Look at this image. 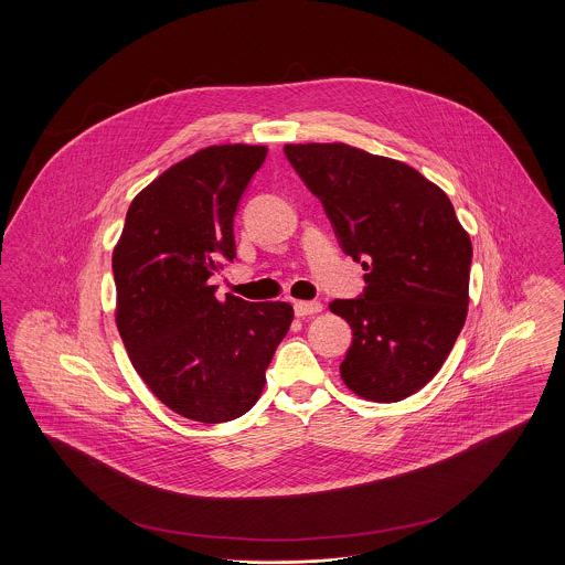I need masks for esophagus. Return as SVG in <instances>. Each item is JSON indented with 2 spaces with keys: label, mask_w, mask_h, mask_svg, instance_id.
<instances>
[{
  "label": "esophagus",
  "mask_w": 565,
  "mask_h": 565,
  "mask_svg": "<svg viewBox=\"0 0 565 565\" xmlns=\"http://www.w3.org/2000/svg\"><path fill=\"white\" fill-rule=\"evenodd\" d=\"M323 305L322 302H296L294 305V311H296V316L298 318H307V316H318V313H322Z\"/></svg>",
  "instance_id": "obj_1"
}]
</instances>
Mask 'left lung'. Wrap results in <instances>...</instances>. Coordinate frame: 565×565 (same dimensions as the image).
<instances>
[{
  "mask_svg": "<svg viewBox=\"0 0 565 565\" xmlns=\"http://www.w3.org/2000/svg\"><path fill=\"white\" fill-rule=\"evenodd\" d=\"M285 154L365 269L359 298L328 305L352 328L343 383L374 403L408 398L439 372L468 316L472 242L452 202L413 167L345 143Z\"/></svg>",
  "mask_w": 565,
  "mask_h": 565,
  "instance_id": "1",
  "label": "left lung"
}]
</instances>
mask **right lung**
Here are the masks:
<instances>
[{
	"label": "right lung",
	"mask_w": 565,
	"mask_h": 565,
	"mask_svg": "<svg viewBox=\"0 0 565 565\" xmlns=\"http://www.w3.org/2000/svg\"><path fill=\"white\" fill-rule=\"evenodd\" d=\"M265 157L263 146H213L169 167L132 200L113 252L117 328L137 374L204 424L254 406L294 320L287 302H220L209 282L237 256L235 215Z\"/></svg>",
	"instance_id": "obj_1"
}]
</instances>
